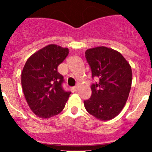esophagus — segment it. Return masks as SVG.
<instances>
[{"mask_svg":"<svg viewBox=\"0 0 152 152\" xmlns=\"http://www.w3.org/2000/svg\"><path fill=\"white\" fill-rule=\"evenodd\" d=\"M79 85L77 84L76 86H75V87L73 88V90L75 91H77L78 89H79Z\"/></svg>","mask_w":152,"mask_h":152,"instance_id":"esophagus-1","label":"esophagus"}]
</instances>
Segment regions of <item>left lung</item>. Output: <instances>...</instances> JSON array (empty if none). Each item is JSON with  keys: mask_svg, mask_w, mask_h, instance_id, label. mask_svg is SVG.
<instances>
[{"mask_svg": "<svg viewBox=\"0 0 152 152\" xmlns=\"http://www.w3.org/2000/svg\"><path fill=\"white\" fill-rule=\"evenodd\" d=\"M86 58L92 77L98 79L91 86V97L84 101L88 113L100 121H109L121 113L132 84L130 64L118 51L106 46L86 50Z\"/></svg>", "mask_w": 152, "mask_h": 152, "instance_id": "left-lung-1", "label": "left lung"}]
</instances>
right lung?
<instances>
[{"label": "right lung", "mask_w": 152, "mask_h": 152, "mask_svg": "<svg viewBox=\"0 0 152 152\" xmlns=\"http://www.w3.org/2000/svg\"><path fill=\"white\" fill-rule=\"evenodd\" d=\"M68 54L67 48L49 44L31 55L24 66V95L31 111L41 118L58 115L71 94L63 89V76L58 72Z\"/></svg>", "instance_id": "1"}]
</instances>
